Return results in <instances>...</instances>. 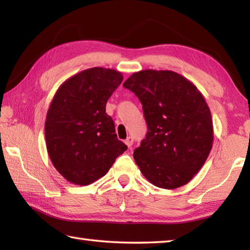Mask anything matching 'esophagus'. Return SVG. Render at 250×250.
Returning a JSON list of instances; mask_svg holds the SVG:
<instances>
[{
	"label": "esophagus",
	"mask_w": 250,
	"mask_h": 250,
	"mask_svg": "<svg viewBox=\"0 0 250 250\" xmlns=\"http://www.w3.org/2000/svg\"><path fill=\"white\" fill-rule=\"evenodd\" d=\"M125 144L128 146V148H131V146L133 145V137H131V136H129L128 139H126L125 141Z\"/></svg>",
	"instance_id": "esophagus-1"
}]
</instances>
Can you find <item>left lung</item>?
<instances>
[{
    "mask_svg": "<svg viewBox=\"0 0 250 250\" xmlns=\"http://www.w3.org/2000/svg\"><path fill=\"white\" fill-rule=\"evenodd\" d=\"M140 99L148 132L133 153L148 182L162 189L188 184L214 141L213 119L199 89L173 71L143 70L124 83Z\"/></svg>",
    "mask_w": 250,
    "mask_h": 250,
    "instance_id": "left-lung-1",
    "label": "left lung"
}]
</instances>
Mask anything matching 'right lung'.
Masks as SVG:
<instances>
[{"label":"right lung","instance_id":"add662e5","mask_svg":"<svg viewBox=\"0 0 250 250\" xmlns=\"http://www.w3.org/2000/svg\"><path fill=\"white\" fill-rule=\"evenodd\" d=\"M122 79L113 68L91 67L66 79L57 90L46 116V147L54 167L67 182L94 183L126 150L105 111Z\"/></svg>","mask_w":250,"mask_h":250}]
</instances>
